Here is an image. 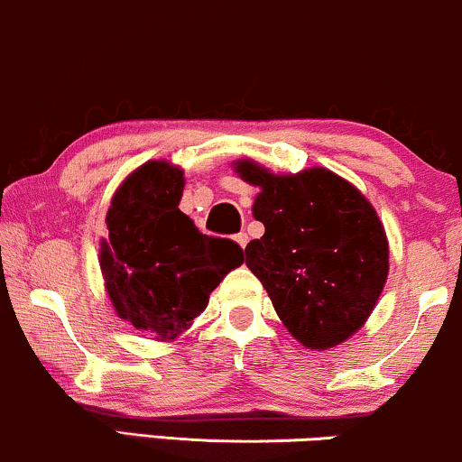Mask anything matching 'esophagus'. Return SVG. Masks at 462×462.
I'll use <instances>...</instances> for the list:
<instances>
[{"mask_svg": "<svg viewBox=\"0 0 462 462\" xmlns=\"http://www.w3.org/2000/svg\"><path fill=\"white\" fill-rule=\"evenodd\" d=\"M235 241H236V245H238V247H241V249H245V245H247V241H249V238H247L245 232H238V235L235 236Z\"/></svg>", "mask_w": 462, "mask_h": 462, "instance_id": "1", "label": "esophagus"}]
</instances>
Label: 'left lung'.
Wrapping results in <instances>:
<instances>
[{
  "label": "left lung",
  "instance_id": "8db88e82",
  "mask_svg": "<svg viewBox=\"0 0 462 462\" xmlns=\"http://www.w3.org/2000/svg\"><path fill=\"white\" fill-rule=\"evenodd\" d=\"M241 180L258 187L252 213L264 235L245 247V264L291 336L327 351L355 336L390 273V243L370 199L327 168L273 174L238 159Z\"/></svg>",
  "mask_w": 462,
  "mask_h": 462
}]
</instances>
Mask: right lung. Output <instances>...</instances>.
<instances>
[{
    "mask_svg": "<svg viewBox=\"0 0 462 462\" xmlns=\"http://www.w3.org/2000/svg\"><path fill=\"white\" fill-rule=\"evenodd\" d=\"M182 189L185 171L165 159L133 170L111 198L109 235L98 249L116 314L159 342L189 329L210 292L243 264L235 241L202 235L178 208Z\"/></svg>",
    "mask_w": 462,
    "mask_h": 462,
    "instance_id": "right-lung-1",
    "label": "right lung"
}]
</instances>
